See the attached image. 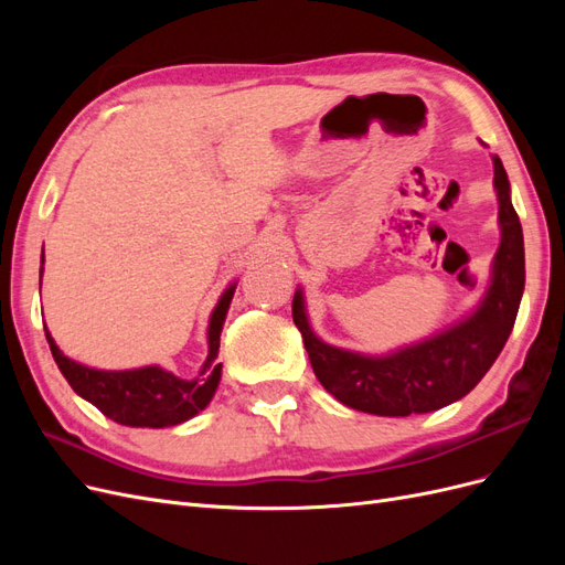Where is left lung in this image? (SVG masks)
<instances>
[{
  "mask_svg": "<svg viewBox=\"0 0 565 565\" xmlns=\"http://www.w3.org/2000/svg\"><path fill=\"white\" fill-rule=\"evenodd\" d=\"M492 167L500 204V247L481 301L450 328L384 355L339 349L313 332L301 287L295 292L292 318L306 353L318 382L339 403L380 417L434 413L465 398L498 361L521 306L525 252L521 221L511 204V185L498 156H492Z\"/></svg>",
  "mask_w": 565,
  "mask_h": 565,
  "instance_id": "8db88e82",
  "label": "left lung"
}]
</instances>
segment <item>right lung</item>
I'll return each instance as SVG.
<instances>
[{"mask_svg": "<svg viewBox=\"0 0 565 565\" xmlns=\"http://www.w3.org/2000/svg\"><path fill=\"white\" fill-rule=\"evenodd\" d=\"M44 273V249H42V268ZM237 282H231L224 295L218 297L207 324V358L202 370L193 380H181L174 372L160 365H146L134 370H98L82 365L73 358H67L54 337L46 330V341L51 355L63 372L67 384L73 386L77 396L96 405L100 413L117 424L125 426H150V429H164L181 422L193 419L198 413L210 405L221 382V363L218 339L224 330L226 313L231 309V299Z\"/></svg>", "mask_w": 565, "mask_h": 565, "instance_id": "add662e5", "label": "right lung"}]
</instances>
